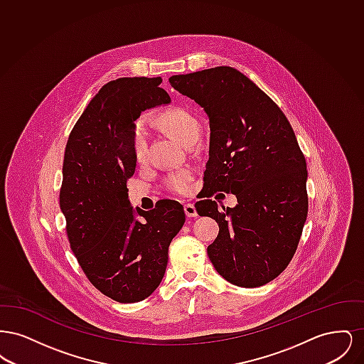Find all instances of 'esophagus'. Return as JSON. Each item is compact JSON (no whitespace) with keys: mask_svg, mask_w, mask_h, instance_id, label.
Listing matches in <instances>:
<instances>
[{"mask_svg":"<svg viewBox=\"0 0 364 364\" xmlns=\"http://www.w3.org/2000/svg\"><path fill=\"white\" fill-rule=\"evenodd\" d=\"M184 211L187 214V217H196L198 213H196V208L192 205V203H187L184 205Z\"/></svg>","mask_w":364,"mask_h":364,"instance_id":"1","label":"esophagus"}]
</instances>
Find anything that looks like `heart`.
<instances>
[{"label":"heart","instance_id":"1","mask_svg":"<svg viewBox=\"0 0 364 364\" xmlns=\"http://www.w3.org/2000/svg\"><path fill=\"white\" fill-rule=\"evenodd\" d=\"M161 124L177 139L180 143L187 146L192 140L199 136V122L183 109L166 110L159 116ZM131 153L136 165H144L149 158V129L144 119H139L134 124L131 132ZM192 174L188 171L169 174L165 180L166 190L174 193H186L190 190Z\"/></svg>","mask_w":364,"mask_h":364}]
</instances>
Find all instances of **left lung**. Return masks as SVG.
Masks as SVG:
<instances>
[{"label":"left lung","instance_id":"1","mask_svg":"<svg viewBox=\"0 0 364 364\" xmlns=\"http://www.w3.org/2000/svg\"><path fill=\"white\" fill-rule=\"evenodd\" d=\"M169 83L208 117L206 199L195 203L220 226L208 258L233 285L262 287L294 258L309 213L307 165L294 129L274 101L232 67L174 75ZM217 190L236 194L238 205L220 210L209 199Z\"/></svg>","mask_w":364,"mask_h":364}]
</instances>
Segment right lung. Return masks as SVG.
Returning <instances> with one entry per match:
<instances>
[{"label": "right lung", "mask_w": 364, "mask_h": 364, "mask_svg": "<svg viewBox=\"0 0 364 364\" xmlns=\"http://www.w3.org/2000/svg\"><path fill=\"white\" fill-rule=\"evenodd\" d=\"M161 77H120L90 101L67 141L60 208L70 248L105 296L135 303L161 284L168 248L186 223L171 199L144 211L131 206L127 180L135 173L131 132L141 112L171 102ZM144 220L140 222L134 215Z\"/></svg>", "instance_id": "add662e5"}]
</instances>
